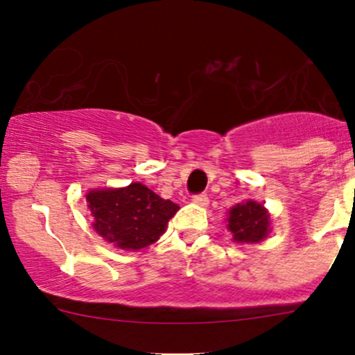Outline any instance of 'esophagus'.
Listing matches in <instances>:
<instances>
[{"instance_id": "obj_1", "label": "esophagus", "mask_w": 355, "mask_h": 355, "mask_svg": "<svg viewBox=\"0 0 355 355\" xmlns=\"http://www.w3.org/2000/svg\"><path fill=\"white\" fill-rule=\"evenodd\" d=\"M192 202L198 204V206H200V207H206L207 204H209V199H207L206 194H198L192 198Z\"/></svg>"}]
</instances>
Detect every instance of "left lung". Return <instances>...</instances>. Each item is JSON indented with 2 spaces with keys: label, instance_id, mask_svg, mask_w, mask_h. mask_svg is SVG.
Returning <instances> with one entry per match:
<instances>
[{
  "label": "left lung",
  "instance_id": "8db88e82",
  "mask_svg": "<svg viewBox=\"0 0 355 355\" xmlns=\"http://www.w3.org/2000/svg\"><path fill=\"white\" fill-rule=\"evenodd\" d=\"M227 230L237 244H259L271 234V214L264 204L249 199L227 211Z\"/></svg>",
  "mask_w": 355,
  "mask_h": 355
}]
</instances>
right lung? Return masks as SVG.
<instances>
[{"label":"right lung","instance_id":"obj_1","mask_svg":"<svg viewBox=\"0 0 355 355\" xmlns=\"http://www.w3.org/2000/svg\"><path fill=\"white\" fill-rule=\"evenodd\" d=\"M85 200L96 234L121 250H141L155 244L180 209L139 182L127 187L91 189Z\"/></svg>","mask_w":355,"mask_h":355}]
</instances>
